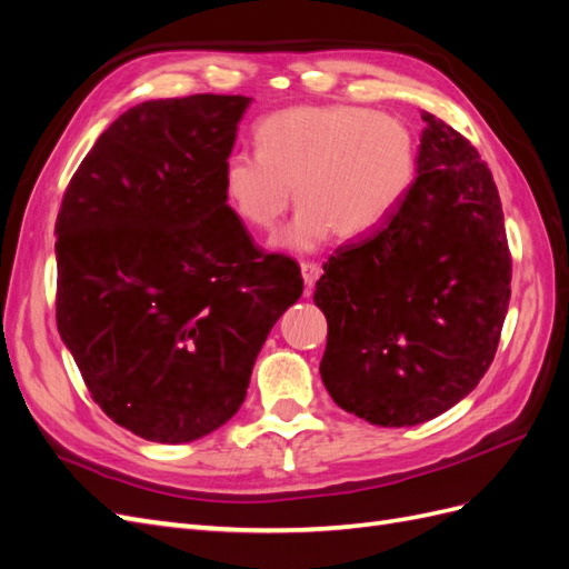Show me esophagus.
I'll use <instances>...</instances> for the list:
<instances>
[{"instance_id":"obj_1","label":"esophagus","mask_w":569,"mask_h":569,"mask_svg":"<svg viewBox=\"0 0 569 569\" xmlns=\"http://www.w3.org/2000/svg\"><path fill=\"white\" fill-rule=\"evenodd\" d=\"M320 266L318 263H311V261H303L301 263V278L306 282L308 289H313V284L320 280Z\"/></svg>"}]
</instances>
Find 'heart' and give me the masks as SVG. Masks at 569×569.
<instances>
[{"mask_svg":"<svg viewBox=\"0 0 569 569\" xmlns=\"http://www.w3.org/2000/svg\"><path fill=\"white\" fill-rule=\"evenodd\" d=\"M256 149L232 151L222 194L261 234L278 230L291 201L299 213L280 234L289 251H311L335 232L380 230L416 182L418 151L403 120L360 107H291L256 128Z\"/></svg>","mask_w":569,"mask_h":569,"instance_id":"heart-1","label":"heart"}]
</instances>
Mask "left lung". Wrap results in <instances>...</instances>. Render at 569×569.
Wrapping results in <instances>:
<instances>
[{
	"mask_svg": "<svg viewBox=\"0 0 569 569\" xmlns=\"http://www.w3.org/2000/svg\"><path fill=\"white\" fill-rule=\"evenodd\" d=\"M418 178L385 226L325 263L320 377L339 408L412 427L465 399L496 356L512 261L489 166L422 111Z\"/></svg>",
	"mask_w": 569,
	"mask_h": 569,
	"instance_id": "left-lung-1",
	"label": "left lung"
}]
</instances>
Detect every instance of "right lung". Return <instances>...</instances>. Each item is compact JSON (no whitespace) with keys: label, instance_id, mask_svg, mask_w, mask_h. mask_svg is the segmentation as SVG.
I'll use <instances>...</instances> for the list:
<instances>
[{"label":"right lung","instance_id":"add662e5","mask_svg":"<svg viewBox=\"0 0 569 569\" xmlns=\"http://www.w3.org/2000/svg\"><path fill=\"white\" fill-rule=\"evenodd\" d=\"M251 97L142 101L99 134L57 218V325L94 403L132 435L194 441L244 403L303 280L222 194Z\"/></svg>","mask_w":569,"mask_h":569}]
</instances>
